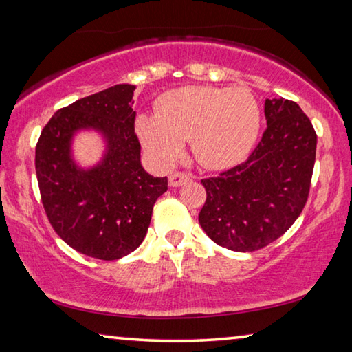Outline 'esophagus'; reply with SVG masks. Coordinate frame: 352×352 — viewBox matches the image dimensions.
<instances>
[{"label":"esophagus","instance_id":"1","mask_svg":"<svg viewBox=\"0 0 352 352\" xmlns=\"http://www.w3.org/2000/svg\"><path fill=\"white\" fill-rule=\"evenodd\" d=\"M190 180V175L186 174V172H175V174H172L169 177V184L172 188H177V186H182V184L188 183Z\"/></svg>","mask_w":352,"mask_h":352}]
</instances>
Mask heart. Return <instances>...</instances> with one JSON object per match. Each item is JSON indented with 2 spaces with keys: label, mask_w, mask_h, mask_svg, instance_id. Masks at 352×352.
Instances as JSON below:
<instances>
[{
  "label": "heart",
  "mask_w": 352,
  "mask_h": 352,
  "mask_svg": "<svg viewBox=\"0 0 352 352\" xmlns=\"http://www.w3.org/2000/svg\"><path fill=\"white\" fill-rule=\"evenodd\" d=\"M259 126V104L247 88L183 87L163 94L155 115L136 118V133L157 162L174 163L190 138L195 160L210 169L245 158Z\"/></svg>",
  "instance_id": "heart-1"
}]
</instances>
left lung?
Masks as SVG:
<instances>
[{
    "mask_svg": "<svg viewBox=\"0 0 352 352\" xmlns=\"http://www.w3.org/2000/svg\"><path fill=\"white\" fill-rule=\"evenodd\" d=\"M267 129L245 162L204 178L200 226L220 247L254 252L275 242L305 208L317 151L311 119L294 100L265 99Z\"/></svg>",
    "mask_w": 352,
    "mask_h": 352,
    "instance_id": "obj_1",
    "label": "left lung"
}]
</instances>
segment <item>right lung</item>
<instances>
[{"label": "right lung", "mask_w": 352, "mask_h": 352, "mask_svg": "<svg viewBox=\"0 0 352 352\" xmlns=\"http://www.w3.org/2000/svg\"><path fill=\"white\" fill-rule=\"evenodd\" d=\"M135 85L119 83L57 110L35 147V172L47 220L71 248L90 258L115 261L144 241L153 205L168 178L148 175L132 109ZM99 129L107 140L104 160L79 170L70 160L77 129Z\"/></svg>", "instance_id": "right-lung-1"}]
</instances>
